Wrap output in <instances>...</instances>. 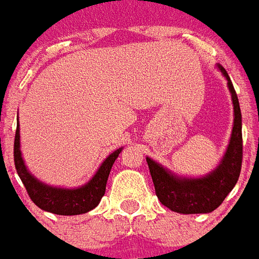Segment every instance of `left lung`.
I'll return each mask as SVG.
<instances>
[{"mask_svg":"<svg viewBox=\"0 0 259 259\" xmlns=\"http://www.w3.org/2000/svg\"><path fill=\"white\" fill-rule=\"evenodd\" d=\"M217 68L227 79L233 104L231 139L217 167L202 177H185L170 171L147 156L156 196L163 206L180 214H207L214 211L236 185L240 176L243 158L240 105L225 68L221 64H217Z\"/></svg>","mask_w":259,"mask_h":259,"instance_id":"8db88e82","label":"left lung"}]
</instances>
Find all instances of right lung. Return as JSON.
<instances>
[{"label": "right lung", "mask_w": 259, "mask_h": 259, "mask_svg": "<svg viewBox=\"0 0 259 259\" xmlns=\"http://www.w3.org/2000/svg\"><path fill=\"white\" fill-rule=\"evenodd\" d=\"M123 148L115 149L103 160L100 167L93 174V177L86 184L76 188H63L53 187L39 181L35 176L30 173L20 151V127L17 118L16 135H15V166L19 177L27 189L28 196L41 210L59 214V215H78L91 211L100 203L105 193V185L110 176L111 167L119 156Z\"/></svg>", "instance_id": "add662e5"}]
</instances>
